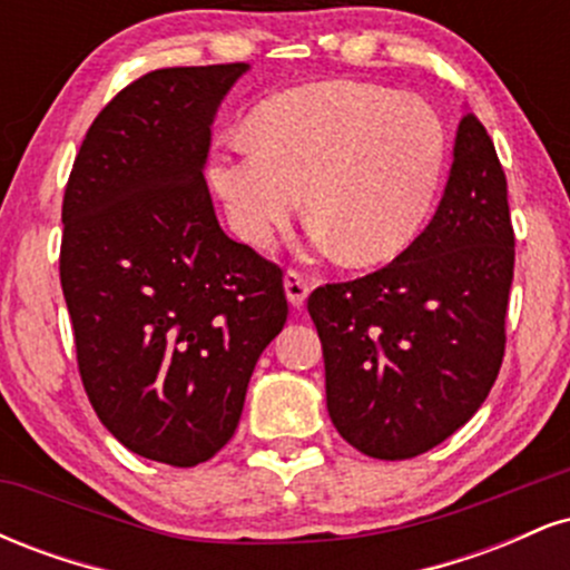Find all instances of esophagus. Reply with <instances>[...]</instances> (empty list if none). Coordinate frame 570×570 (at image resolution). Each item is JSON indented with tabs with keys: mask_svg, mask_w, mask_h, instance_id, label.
<instances>
[{
	"mask_svg": "<svg viewBox=\"0 0 570 570\" xmlns=\"http://www.w3.org/2000/svg\"><path fill=\"white\" fill-rule=\"evenodd\" d=\"M284 289H286V297H289V303L294 307H303L305 299H307V292H311V286H307L303 273L286 271L284 273Z\"/></svg>",
	"mask_w": 570,
	"mask_h": 570,
	"instance_id": "obj_1",
	"label": "esophagus"
}]
</instances>
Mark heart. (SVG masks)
I'll return each instance as SVG.
<instances>
[{
	"label": "heart",
	"instance_id": "1",
	"mask_svg": "<svg viewBox=\"0 0 570 570\" xmlns=\"http://www.w3.org/2000/svg\"><path fill=\"white\" fill-rule=\"evenodd\" d=\"M254 130L214 144L208 181L233 230L265 246L305 189L311 238L348 265H381L415 244L440 198L448 130L421 98L326 80L267 98Z\"/></svg>",
	"mask_w": 570,
	"mask_h": 570
}]
</instances>
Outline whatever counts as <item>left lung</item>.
I'll return each mask as SVG.
<instances>
[{"label": "left lung", "mask_w": 570, "mask_h": 570, "mask_svg": "<svg viewBox=\"0 0 570 570\" xmlns=\"http://www.w3.org/2000/svg\"><path fill=\"white\" fill-rule=\"evenodd\" d=\"M512 276L507 176L466 112L440 208L415 244L307 297L340 436L370 458L404 461L461 429L499 377Z\"/></svg>", "instance_id": "left-lung-1"}]
</instances>
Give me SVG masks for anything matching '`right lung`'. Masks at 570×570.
I'll list each match as a JSON object with an SVG mask.
<instances>
[{"label": "right lung", "instance_id": "right-lung-1", "mask_svg": "<svg viewBox=\"0 0 570 570\" xmlns=\"http://www.w3.org/2000/svg\"><path fill=\"white\" fill-rule=\"evenodd\" d=\"M248 63L139 77L98 112L63 193L61 289L98 421L130 453L198 466L230 442L284 330V273L227 238L203 166Z\"/></svg>", "mask_w": 570, "mask_h": 570}]
</instances>
